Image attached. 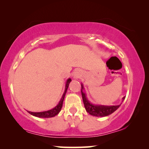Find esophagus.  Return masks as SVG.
Segmentation results:
<instances>
[{"instance_id":"obj_1","label":"esophagus","mask_w":149,"mask_h":149,"mask_svg":"<svg viewBox=\"0 0 149 149\" xmlns=\"http://www.w3.org/2000/svg\"><path fill=\"white\" fill-rule=\"evenodd\" d=\"M82 75V72H81V70H76L74 71V74H73V77H74V79H78L79 78H80Z\"/></svg>"}]
</instances>
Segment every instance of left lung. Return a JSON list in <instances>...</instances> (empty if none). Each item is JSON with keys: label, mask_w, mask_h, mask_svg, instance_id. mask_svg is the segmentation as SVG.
I'll list each match as a JSON object with an SVG mask.
<instances>
[{"label": "left lung", "mask_w": 149, "mask_h": 149, "mask_svg": "<svg viewBox=\"0 0 149 149\" xmlns=\"http://www.w3.org/2000/svg\"><path fill=\"white\" fill-rule=\"evenodd\" d=\"M83 89H84V87H83V84H81V94H82L83 101L84 103L85 110L89 115L95 116V117H106V116L110 115L114 113L121 106V104L115 106L93 104L88 100L86 96V93L83 91ZM125 96L122 98V102L125 100Z\"/></svg>", "instance_id": "obj_1"}]
</instances>
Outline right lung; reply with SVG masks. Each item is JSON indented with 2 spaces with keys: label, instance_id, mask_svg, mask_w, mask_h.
I'll use <instances>...</instances> for the list:
<instances>
[{
  "label": "right lung",
  "instance_id": "obj_1",
  "mask_svg": "<svg viewBox=\"0 0 149 149\" xmlns=\"http://www.w3.org/2000/svg\"><path fill=\"white\" fill-rule=\"evenodd\" d=\"M71 81H72L71 80V79H67L66 83V86H65V90H64V93H63V95H62V98H61L60 102H59L58 105H57L56 107H55L54 109L49 110V111H43V112L28 111V113H29L30 115L34 116V117H40V118H50V117H55V116L58 115V114L60 112L61 109H62L63 102H64L65 95H66L67 89H68V85H69V84H70Z\"/></svg>",
  "mask_w": 149,
  "mask_h": 149
}]
</instances>
